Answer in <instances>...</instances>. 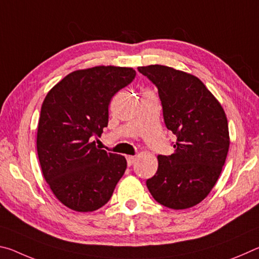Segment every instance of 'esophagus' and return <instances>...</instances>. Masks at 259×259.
<instances>
[{
  "label": "esophagus",
  "instance_id": "esophagus-1",
  "mask_svg": "<svg viewBox=\"0 0 259 259\" xmlns=\"http://www.w3.org/2000/svg\"><path fill=\"white\" fill-rule=\"evenodd\" d=\"M126 161H128V165L129 166L133 165L135 163V161H136V156L128 155V156H126Z\"/></svg>",
  "mask_w": 259,
  "mask_h": 259
}]
</instances>
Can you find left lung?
I'll return each mask as SVG.
<instances>
[{
	"label": "left lung",
	"instance_id": "1",
	"mask_svg": "<svg viewBox=\"0 0 259 259\" xmlns=\"http://www.w3.org/2000/svg\"><path fill=\"white\" fill-rule=\"evenodd\" d=\"M138 71L156 85L165 126L177 137L174 154L157 156V171L146 181L148 191L164 207H194L207 198L225 163L230 148L226 114L192 74L163 65Z\"/></svg>",
	"mask_w": 259,
	"mask_h": 259
}]
</instances>
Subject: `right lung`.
Returning a JSON list of instances; mask_svg holds the SVG:
<instances>
[{"label": "right lung", "mask_w": 259, "mask_h": 259, "mask_svg": "<svg viewBox=\"0 0 259 259\" xmlns=\"http://www.w3.org/2000/svg\"><path fill=\"white\" fill-rule=\"evenodd\" d=\"M131 67L96 66L69 73L43 100L36 147L43 177L67 208L95 211L108 202L126 169L124 156L96 146L114 95L133 82Z\"/></svg>", "instance_id": "1"}]
</instances>
